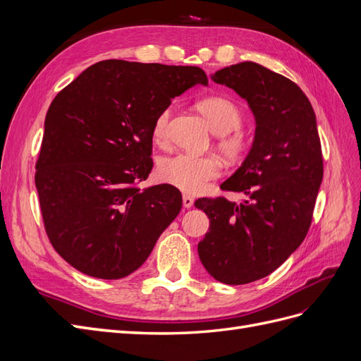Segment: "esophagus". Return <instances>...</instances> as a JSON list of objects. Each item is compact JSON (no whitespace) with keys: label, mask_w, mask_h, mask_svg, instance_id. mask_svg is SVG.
Returning a JSON list of instances; mask_svg holds the SVG:
<instances>
[{"label":"esophagus","mask_w":361,"mask_h":361,"mask_svg":"<svg viewBox=\"0 0 361 361\" xmlns=\"http://www.w3.org/2000/svg\"><path fill=\"white\" fill-rule=\"evenodd\" d=\"M182 203H183V207H187V209H190V207H192V204H194V199L191 197V195H183Z\"/></svg>","instance_id":"34e87169"}]
</instances>
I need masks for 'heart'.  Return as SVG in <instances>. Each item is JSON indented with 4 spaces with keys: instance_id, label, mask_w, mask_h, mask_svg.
Instances as JSON below:
<instances>
[{
    "instance_id": "b5f03b06",
    "label": "heart",
    "mask_w": 361,
    "mask_h": 361,
    "mask_svg": "<svg viewBox=\"0 0 361 361\" xmlns=\"http://www.w3.org/2000/svg\"><path fill=\"white\" fill-rule=\"evenodd\" d=\"M216 138V147L228 161L241 159L251 146V137L241 128L244 113L233 99L226 96H209L197 102ZM171 110L166 108L157 117L152 135L157 143H164L169 135ZM161 180L187 194H199L221 174V164L214 157L176 154L162 158L158 166Z\"/></svg>"
}]
</instances>
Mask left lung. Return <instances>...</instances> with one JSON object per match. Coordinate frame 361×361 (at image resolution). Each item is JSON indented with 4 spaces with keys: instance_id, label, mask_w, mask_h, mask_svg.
Returning <instances> with one entry per match:
<instances>
[{
    "instance_id": "obj_1",
    "label": "left lung",
    "mask_w": 361,
    "mask_h": 361,
    "mask_svg": "<svg viewBox=\"0 0 361 361\" xmlns=\"http://www.w3.org/2000/svg\"><path fill=\"white\" fill-rule=\"evenodd\" d=\"M212 80L248 102L256 135L243 166L220 187L247 199L194 203L211 223L197 251L215 280L247 285L277 269L307 235L324 176L321 140L310 101L286 76L244 61Z\"/></svg>"
}]
</instances>
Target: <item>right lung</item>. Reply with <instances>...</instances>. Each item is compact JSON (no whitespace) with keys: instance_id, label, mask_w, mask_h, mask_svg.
<instances>
[{"instance_id":"right-lung-1","label":"right lung","mask_w":361,"mask_h":361,"mask_svg":"<svg viewBox=\"0 0 361 361\" xmlns=\"http://www.w3.org/2000/svg\"><path fill=\"white\" fill-rule=\"evenodd\" d=\"M199 82L207 76L195 66L104 60L54 97L35 182L49 243L73 268L104 280L133 274L178 216V188L138 183L154 166L157 117Z\"/></svg>"}]
</instances>
